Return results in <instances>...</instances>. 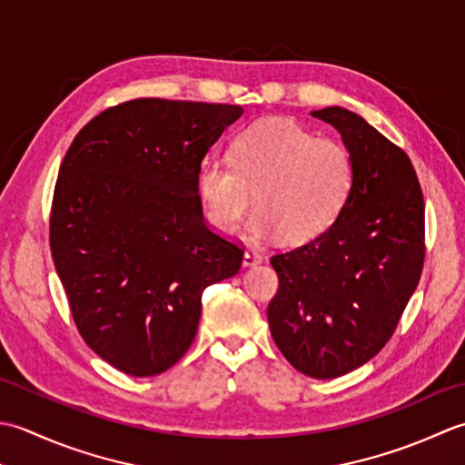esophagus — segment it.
Returning a JSON list of instances; mask_svg holds the SVG:
<instances>
[{"label": "esophagus", "mask_w": 465, "mask_h": 465, "mask_svg": "<svg viewBox=\"0 0 465 465\" xmlns=\"http://www.w3.org/2000/svg\"><path fill=\"white\" fill-rule=\"evenodd\" d=\"M261 261H262V257H261L259 252H254V251H246L244 257H242L244 267H257V264H261Z\"/></svg>", "instance_id": "34e87169"}]
</instances>
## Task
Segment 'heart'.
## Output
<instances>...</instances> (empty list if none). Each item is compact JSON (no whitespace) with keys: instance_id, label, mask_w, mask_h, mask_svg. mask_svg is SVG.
<instances>
[{"instance_id":"heart-1","label":"heart","mask_w":465,"mask_h":465,"mask_svg":"<svg viewBox=\"0 0 465 465\" xmlns=\"http://www.w3.org/2000/svg\"><path fill=\"white\" fill-rule=\"evenodd\" d=\"M355 186L353 154L335 140L285 118L254 122L232 140L229 158H211L196 188L216 229L234 232L252 203V239L279 234L301 244L323 234Z\"/></svg>"}]
</instances>
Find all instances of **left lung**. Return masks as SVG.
I'll list each match as a JSON object with an SVG mask.
<instances>
[{
  "instance_id": "8db88e82",
  "label": "left lung",
  "mask_w": 465,
  "mask_h": 465,
  "mask_svg": "<svg viewBox=\"0 0 465 465\" xmlns=\"http://www.w3.org/2000/svg\"><path fill=\"white\" fill-rule=\"evenodd\" d=\"M355 160L343 211L317 239L274 254L279 291L267 309L274 343L315 379L361 367L391 339L425 259V204L410 156L339 106L311 112Z\"/></svg>"
}]
</instances>
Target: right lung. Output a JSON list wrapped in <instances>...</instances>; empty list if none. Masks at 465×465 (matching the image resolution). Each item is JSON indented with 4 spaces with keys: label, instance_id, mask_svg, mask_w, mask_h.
Instances as JSON below:
<instances>
[{
    "label": "right lung",
    "instance_id": "add662e5",
    "mask_svg": "<svg viewBox=\"0 0 465 465\" xmlns=\"http://www.w3.org/2000/svg\"><path fill=\"white\" fill-rule=\"evenodd\" d=\"M241 106L130 100L92 118L64 156L50 246L74 323L118 371L183 357L203 291L239 272L242 246L204 223L196 176Z\"/></svg>",
    "mask_w": 465,
    "mask_h": 465
}]
</instances>
